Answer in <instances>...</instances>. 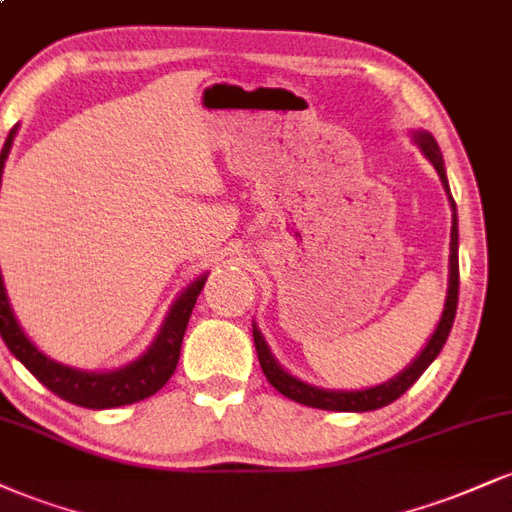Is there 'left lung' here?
<instances>
[{"label":"left lung","mask_w":512,"mask_h":512,"mask_svg":"<svg viewBox=\"0 0 512 512\" xmlns=\"http://www.w3.org/2000/svg\"><path fill=\"white\" fill-rule=\"evenodd\" d=\"M417 145L422 147V152L427 155L429 162L434 164V169L439 171L443 188H446L448 197H451V188H448L446 169H443V157L439 145L429 133H417ZM451 207L455 209V202L451 197ZM458 288H460V269H458V217L453 214V226H451V279H448V295H446V307H443L441 322L436 326V331L429 338L427 348L422 350L420 357H417L412 365L400 372L396 379L386 381V384L374 386V389L367 391H322L315 389V386L303 384V381L293 379L291 374H286L279 367V362L274 360L272 353H269L267 343L260 336V331H252V338H255L257 357H260V365L264 377H267L269 384L274 386L276 391L283 393L286 398L295 400V403L310 405V408L319 410H336V412H367V410H379L384 405L393 403V400L403 396L405 391L415 384L417 379L422 377L424 369L434 362V357L441 353L443 343H446L448 334H451V326L455 319V310H458Z\"/></svg>","instance_id":"obj_1"}]
</instances>
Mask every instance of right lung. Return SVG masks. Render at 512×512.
<instances>
[{
  "instance_id": "right-lung-1",
  "label": "right lung",
  "mask_w": 512,
  "mask_h": 512,
  "mask_svg": "<svg viewBox=\"0 0 512 512\" xmlns=\"http://www.w3.org/2000/svg\"><path fill=\"white\" fill-rule=\"evenodd\" d=\"M16 126L11 128L9 138L0 152V186H2V171L4 162L9 157L11 143H14ZM207 276L193 281L188 286L186 293H181V298L176 300V305L171 307V315L166 317V324L162 334L157 336V341L152 343V348L135 360L133 365L116 369V372L107 374H90V372H78V369L64 367L59 362L49 360L40 353L33 343L28 341L26 334L18 326L14 312H11L9 300H6V291L0 274V334L4 338L6 348L14 353L18 360L26 365V369L40 381L42 386H47L49 391L57 393L59 398L69 400L80 408H92V410H104V408H119V405H131L138 400L155 396L162 389L166 381L171 379L174 369L178 365V355H181V343L183 334H186V326L193 312L197 295H200L202 286H205Z\"/></svg>"
}]
</instances>
